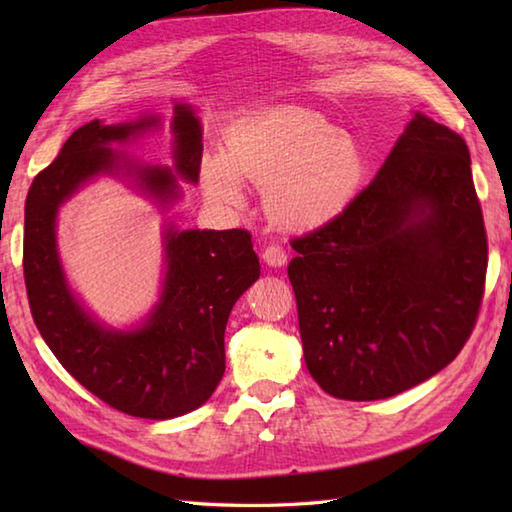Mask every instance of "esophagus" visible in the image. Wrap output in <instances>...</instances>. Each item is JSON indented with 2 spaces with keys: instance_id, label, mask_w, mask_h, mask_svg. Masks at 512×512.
I'll list each match as a JSON object with an SVG mask.
<instances>
[{
  "instance_id": "esophagus-1",
  "label": "esophagus",
  "mask_w": 512,
  "mask_h": 512,
  "mask_svg": "<svg viewBox=\"0 0 512 512\" xmlns=\"http://www.w3.org/2000/svg\"><path fill=\"white\" fill-rule=\"evenodd\" d=\"M264 262L268 264V266H273V268H279V266H284L286 262H288V255H286V250L281 248L279 244H270V246H266V250H264Z\"/></svg>"
}]
</instances>
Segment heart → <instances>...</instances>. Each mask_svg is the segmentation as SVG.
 <instances>
[{"mask_svg": "<svg viewBox=\"0 0 512 512\" xmlns=\"http://www.w3.org/2000/svg\"><path fill=\"white\" fill-rule=\"evenodd\" d=\"M367 178L365 151L328 118L279 110L237 125L224 156L204 160L215 200H242V182L268 189L266 209L290 231H314L343 215Z\"/></svg>", "mask_w": 512, "mask_h": 512, "instance_id": "b5f03b06", "label": "heart"}]
</instances>
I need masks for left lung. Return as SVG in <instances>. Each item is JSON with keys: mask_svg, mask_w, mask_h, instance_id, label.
I'll list each match as a JSON object with an SVG mask.
<instances>
[{"mask_svg": "<svg viewBox=\"0 0 512 512\" xmlns=\"http://www.w3.org/2000/svg\"><path fill=\"white\" fill-rule=\"evenodd\" d=\"M303 356L334 398L380 400L460 354L488 244L464 138L416 114L343 215L292 239Z\"/></svg>", "mask_w": 512, "mask_h": 512, "instance_id": "left-lung-1", "label": "left lung"}]
</instances>
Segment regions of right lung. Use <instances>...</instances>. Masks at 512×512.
Segmentation results:
<instances>
[{"label":"right lung","mask_w":512,"mask_h":512,"mask_svg":"<svg viewBox=\"0 0 512 512\" xmlns=\"http://www.w3.org/2000/svg\"><path fill=\"white\" fill-rule=\"evenodd\" d=\"M158 125L92 121L65 140L37 173L26 198L24 279L30 312L57 361L107 405L136 418L169 420L204 405L224 376V330L235 301L259 279V259L244 228H165V281L147 321L110 330L92 319L65 281L57 250V213L85 182L127 171L162 209L180 198L178 178L198 182L202 127L189 105L173 107V174L132 165L110 147Z\"/></svg>","instance_id":"add662e5"}]
</instances>
